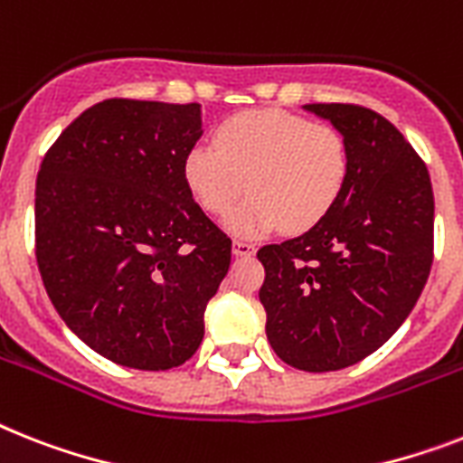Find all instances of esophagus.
Wrapping results in <instances>:
<instances>
[{
    "instance_id": "34e87169",
    "label": "esophagus",
    "mask_w": 463,
    "mask_h": 463,
    "mask_svg": "<svg viewBox=\"0 0 463 463\" xmlns=\"http://www.w3.org/2000/svg\"><path fill=\"white\" fill-rule=\"evenodd\" d=\"M254 251H257V247L251 242H247V240H235V242H232V254H235V257H251Z\"/></svg>"
}]
</instances>
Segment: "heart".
Instances as JSON below:
<instances>
[{
    "mask_svg": "<svg viewBox=\"0 0 463 463\" xmlns=\"http://www.w3.org/2000/svg\"><path fill=\"white\" fill-rule=\"evenodd\" d=\"M185 183L197 204L228 219L240 235H261L283 223L302 232L337 204L349 173V149L337 128L280 109H257L225 118L213 145H194L185 156Z\"/></svg>",
    "mask_w": 463,
    "mask_h": 463,
    "instance_id": "b5f03b06",
    "label": "heart"
}]
</instances>
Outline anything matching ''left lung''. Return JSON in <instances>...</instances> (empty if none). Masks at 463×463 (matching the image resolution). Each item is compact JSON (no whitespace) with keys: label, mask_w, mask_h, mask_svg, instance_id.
<instances>
[{"label":"left lung","mask_w":463,"mask_h":463,"mask_svg":"<svg viewBox=\"0 0 463 463\" xmlns=\"http://www.w3.org/2000/svg\"><path fill=\"white\" fill-rule=\"evenodd\" d=\"M347 142L337 204L299 238L257 251L266 335L285 364L323 373L383 347L433 264V185L414 146L381 114L356 104H304Z\"/></svg>","instance_id":"8db88e82"}]
</instances>
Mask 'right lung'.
I'll return each instance as SVG.
<instances>
[{
	"instance_id": "1",
	"label": "right lung",
	"mask_w": 463,
	"mask_h": 463,
	"mask_svg": "<svg viewBox=\"0 0 463 463\" xmlns=\"http://www.w3.org/2000/svg\"><path fill=\"white\" fill-rule=\"evenodd\" d=\"M199 137V104L104 99L44 154L37 269L63 323L109 362L166 371L202 345L232 242L185 183Z\"/></svg>"
}]
</instances>
